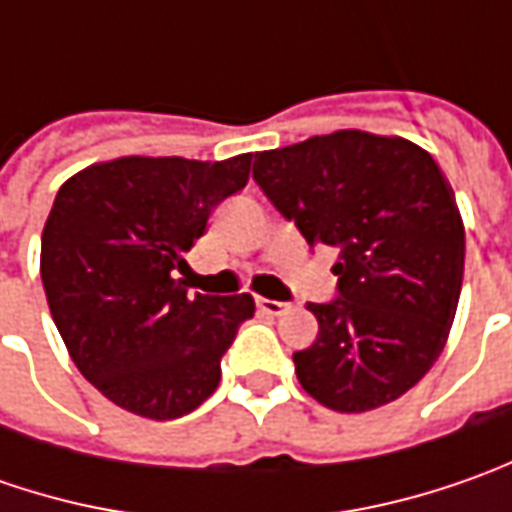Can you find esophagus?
I'll use <instances>...</instances> for the list:
<instances>
[{
	"label": "esophagus",
	"mask_w": 512,
	"mask_h": 512,
	"mask_svg": "<svg viewBox=\"0 0 512 512\" xmlns=\"http://www.w3.org/2000/svg\"><path fill=\"white\" fill-rule=\"evenodd\" d=\"M256 307H259V313H265V316H282L285 313V302H276V299H265V296H259L256 299Z\"/></svg>",
	"instance_id": "obj_1"
}]
</instances>
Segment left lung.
I'll return each mask as SVG.
<instances>
[{
	"label": "left lung",
	"instance_id": "obj_1",
	"mask_svg": "<svg viewBox=\"0 0 512 512\" xmlns=\"http://www.w3.org/2000/svg\"><path fill=\"white\" fill-rule=\"evenodd\" d=\"M256 185L307 245L339 247V299L307 305L319 339L299 384L339 413L396 402L439 359L464 276V222L433 156L402 136L336 130L256 153Z\"/></svg>",
	"mask_w": 512,
	"mask_h": 512
}]
</instances>
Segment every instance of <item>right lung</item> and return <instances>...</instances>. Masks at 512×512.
Returning a JSON list of instances; mask_svg holds the SVG:
<instances>
[{
  "instance_id": "right-lung-1",
  "label": "right lung",
  "mask_w": 512,
  "mask_h": 512,
  "mask_svg": "<svg viewBox=\"0 0 512 512\" xmlns=\"http://www.w3.org/2000/svg\"><path fill=\"white\" fill-rule=\"evenodd\" d=\"M250 159L119 156L56 193L39 256L50 316L79 373L128 413L168 422L196 410L256 313L250 293L190 296L176 279L216 205L247 185Z\"/></svg>"
}]
</instances>
